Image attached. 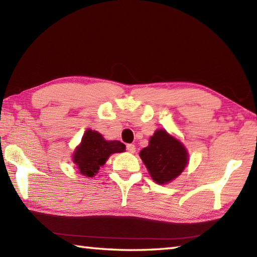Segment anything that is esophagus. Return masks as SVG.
I'll return each instance as SVG.
<instances>
[{"label":"esophagus","mask_w":257,"mask_h":257,"mask_svg":"<svg viewBox=\"0 0 257 257\" xmlns=\"http://www.w3.org/2000/svg\"><path fill=\"white\" fill-rule=\"evenodd\" d=\"M127 150L130 152V153H135V152H136V146H135L134 144H128Z\"/></svg>","instance_id":"obj_1"}]
</instances>
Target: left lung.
Listing matches in <instances>:
<instances>
[{"label":"left lung","instance_id":"obj_1","mask_svg":"<svg viewBox=\"0 0 257 257\" xmlns=\"http://www.w3.org/2000/svg\"><path fill=\"white\" fill-rule=\"evenodd\" d=\"M139 156L156 184L164 185L175 180L188 163V153L181 143L159 129L150 138L149 146L144 147Z\"/></svg>","mask_w":257,"mask_h":257}]
</instances>
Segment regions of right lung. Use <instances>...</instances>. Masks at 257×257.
I'll list each match as a JSON object with an SVG mask.
<instances>
[{
	"mask_svg": "<svg viewBox=\"0 0 257 257\" xmlns=\"http://www.w3.org/2000/svg\"><path fill=\"white\" fill-rule=\"evenodd\" d=\"M124 150L125 145L119 141H105L101 134L87 129L79 146L76 147L72 161L81 175L92 178L105 164L108 156Z\"/></svg>",
	"mask_w": 257,
	"mask_h": 257,
	"instance_id": "1",
	"label": "right lung"
}]
</instances>
